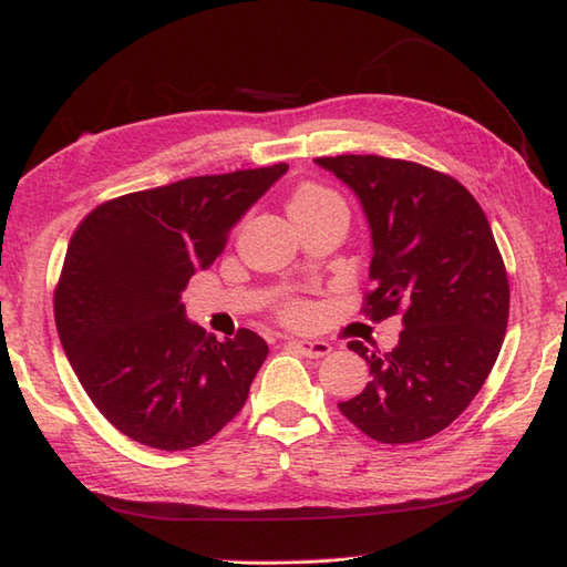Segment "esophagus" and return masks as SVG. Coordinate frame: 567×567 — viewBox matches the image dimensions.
I'll use <instances>...</instances> for the list:
<instances>
[{
    "label": "esophagus",
    "instance_id": "1",
    "mask_svg": "<svg viewBox=\"0 0 567 567\" xmlns=\"http://www.w3.org/2000/svg\"><path fill=\"white\" fill-rule=\"evenodd\" d=\"M287 346L292 348L295 353L305 355V358H323L331 353V346L327 341H287Z\"/></svg>",
    "mask_w": 567,
    "mask_h": 567
}]
</instances>
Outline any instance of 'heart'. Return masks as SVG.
Segmentation results:
<instances>
[{"mask_svg": "<svg viewBox=\"0 0 567 567\" xmlns=\"http://www.w3.org/2000/svg\"><path fill=\"white\" fill-rule=\"evenodd\" d=\"M333 199L336 197L331 195L329 189H323L321 185L305 183V185H299L295 189V195L290 199V214L317 209V207H321V204H329ZM307 317H309V307L302 305V302H292V305H287V309H285V319L292 321V323H302Z\"/></svg>", "mask_w": 567, "mask_h": 567, "instance_id": "b5f03b06", "label": "heart"}]
</instances>
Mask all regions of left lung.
<instances>
[{
	"mask_svg": "<svg viewBox=\"0 0 567 567\" xmlns=\"http://www.w3.org/2000/svg\"><path fill=\"white\" fill-rule=\"evenodd\" d=\"M355 192L372 236L363 311L402 315L390 353L348 348L372 380L341 414L380 443H414L461 416L499 355L509 319V282L483 207L426 165L382 155L317 158Z\"/></svg>",
	"mask_w": 567,
	"mask_h": 567,
	"instance_id": "1",
	"label": "left lung"
}]
</instances>
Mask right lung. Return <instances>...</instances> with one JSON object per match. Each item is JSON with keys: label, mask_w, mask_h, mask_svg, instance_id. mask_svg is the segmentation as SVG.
I'll list each match as a JSON object with an SVG mask.
<instances>
[{"label": "right lung", "mask_w": 567, "mask_h": 567, "mask_svg": "<svg viewBox=\"0 0 567 567\" xmlns=\"http://www.w3.org/2000/svg\"><path fill=\"white\" fill-rule=\"evenodd\" d=\"M285 173L277 163L131 192L72 234L53 299L58 336L84 392L124 436L195 449L246 404L268 343L250 329L216 341L179 299Z\"/></svg>", "instance_id": "right-lung-1"}]
</instances>
